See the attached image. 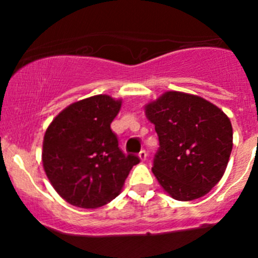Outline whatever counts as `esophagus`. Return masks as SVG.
Masks as SVG:
<instances>
[{
  "label": "esophagus",
  "mask_w": 258,
  "mask_h": 258,
  "mask_svg": "<svg viewBox=\"0 0 258 258\" xmlns=\"http://www.w3.org/2000/svg\"><path fill=\"white\" fill-rule=\"evenodd\" d=\"M139 157H140V160H141L142 162H144V161L147 160V152H146L145 150H142L141 152L139 153Z\"/></svg>",
  "instance_id": "34e87169"
}]
</instances>
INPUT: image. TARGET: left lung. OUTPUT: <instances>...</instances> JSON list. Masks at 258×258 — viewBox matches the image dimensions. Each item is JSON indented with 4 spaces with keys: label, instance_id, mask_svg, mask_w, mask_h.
<instances>
[{
    "label": "left lung",
    "instance_id": "obj_1",
    "mask_svg": "<svg viewBox=\"0 0 258 258\" xmlns=\"http://www.w3.org/2000/svg\"><path fill=\"white\" fill-rule=\"evenodd\" d=\"M145 113L160 140L152 172L163 191L177 201L209 194L222 178L232 151L227 114L200 96L178 91L147 103Z\"/></svg>",
    "mask_w": 258,
    "mask_h": 258
}]
</instances>
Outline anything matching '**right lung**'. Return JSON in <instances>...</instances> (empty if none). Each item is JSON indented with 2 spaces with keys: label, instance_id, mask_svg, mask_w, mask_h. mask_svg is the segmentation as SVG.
Here are the masks:
<instances>
[{
  "label": "right lung",
  "instance_id": "1",
  "mask_svg": "<svg viewBox=\"0 0 258 258\" xmlns=\"http://www.w3.org/2000/svg\"><path fill=\"white\" fill-rule=\"evenodd\" d=\"M121 105L108 95L92 96L67 106L46 130L43 170L72 206L97 209L111 202L140 162L137 156L122 153L111 130Z\"/></svg>",
  "mask_w": 258,
  "mask_h": 258
}]
</instances>
